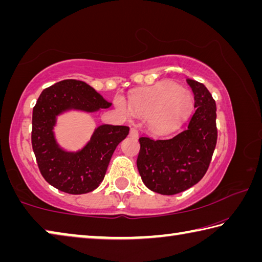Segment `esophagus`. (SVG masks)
Wrapping results in <instances>:
<instances>
[{"label": "esophagus", "instance_id": "34e87169", "mask_svg": "<svg viewBox=\"0 0 262 262\" xmlns=\"http://www.w3.org/2000/svg\"><path fill=\"white\" fill-rule=\"evenodd\" d=\"M130 136L133 137H137L139 136V133L135 129V128H130Z\"/></svg>", "mask_w": 262, "mask_h": 262}]
</instances>
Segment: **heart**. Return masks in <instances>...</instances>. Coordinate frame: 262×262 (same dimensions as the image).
Instances as JSON below:
<instances>
[{
	"label": "heart",
	"instance_id": "b5f03b06",
	"mask_svg": "<svg viewBox=\"0 0 262 262\" xmlns=\"http://www.w3.org/2000/svg\"><path fill=\"white\" fill-rule=\"evenodd\" d=\"M115 105L126 114L133 111L141 117H149L150 126L163 132L185 119L192 107V96L173 83H158L132 97V110L121 97L115 98Z\"/></svg>",
	"mask_w": 262,
	"mask_h": 262
}]
</instances>
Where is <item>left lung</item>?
Here are the masks:
<instances>
[{"label":"left lung","mask_w":262,"mask_h":262,"mask_svg":"<svg viewBox=\"0 0 262 262\" xmlns=\"http://www.w3.org/2000/svg\"><path fill=\"white\" fill-rule=\"evenodd\" d=\"M194 94V112L171 139L140 137L137 168L154 192L173 195L198 184L209 167L217 142L216 103L208 89L186 79Z\"/></svg>","instance_id":"1"}]
</instances>
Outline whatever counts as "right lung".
Masks as SVG:
<instances>
[{
    "mask_svg": "<svg viewBox=\"0 0 262 262\" xmlns=\"http://www.w3.org/2000/svg\"><path fill=\"white\" fill-rule=\"evenodd\" d=\"M111 105L94 88L77 79H64L41 92L33 107L31 142L39 171L48 184L68 194L89 193L100 185L115 148L128 135L129 127L101 125L77 152L64 151L57 145L53 127L64 111L96 112Z\"/></svg>",
    "mask_w": 262,
    "mask_h": 262,
    "instance_id": "add662e5",
    "label": "right lung"
}]
</instances>
